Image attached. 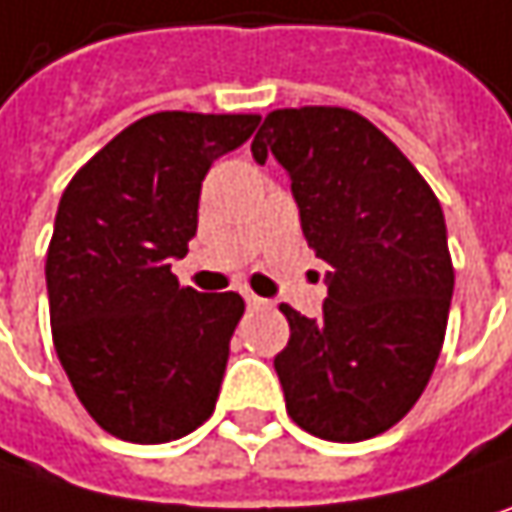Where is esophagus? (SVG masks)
<instances>
[{"label":"esophagus","mask_w":512,"mask_h":512,"mask_svg":"<svg viewBox=\"0 0 512 512\" xmlns=\"http://www.w3.org/2000/svg\"><path fill=\"white\" fill-rule=\"evenodd\" d=\"M246 304H249V307H266V299H260V296H255V293H246Z\"/></svg>","instance_id":"obj_1"}]
</instances>
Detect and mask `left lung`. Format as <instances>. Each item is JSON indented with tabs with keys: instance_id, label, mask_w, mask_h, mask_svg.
<instances>
[{
	"instance_id": "obj_1",
	"label": "left lung",
	"mask_w": 512,
	"mask_h": 512,
	"mask_svg": "<svg viewBox=\"0 0 512 512\" xmlns=\"http://www.w3.org/2000/svg\"><path fill=\"white\" fill-rule=\"evenodd\" d=\"M252 155L290 172L307 246L331 263L322 319L290 304L275 372L290 419L331 442L390 431L425 393L454 266L440 199L393 140L349 108L266 114Z\"/></svg>"
}]
</instances>
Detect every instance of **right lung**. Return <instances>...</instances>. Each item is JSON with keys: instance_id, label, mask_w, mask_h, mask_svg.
I'll return each mask as SVG.
<instances>
[{"instance_id": "add662e5", "label": "right lung", "mask_w": 512, "mask_h": 512, "mask_svg": "<svg viewBox=\"0 0 512 512\" xmlns=\"http://www.w3.org/2000/svg\"><path fill=\"white\" fill-rule=\"evenodd\" d=\"M257 114L161 111L131 122L67 184L46 252L58 360L93 422L155 445L216 407L237 293H196L169 269L196 237L202 181Z\"/></svg>"}]
</instances>
